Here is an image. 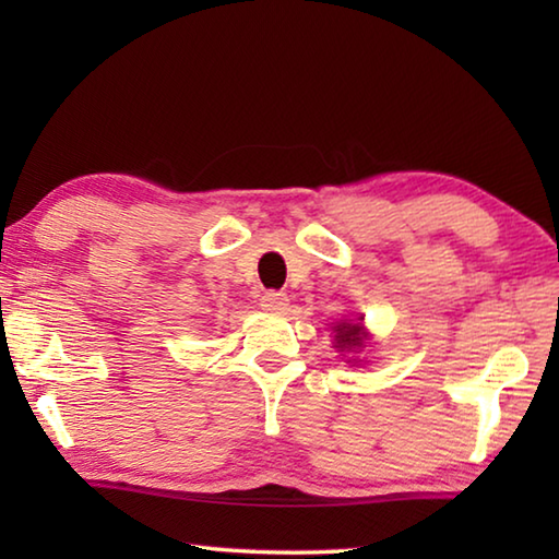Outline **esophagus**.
Segmentation results:
<instances>
[{
  "label": "esophagus",
  "instance_id": "obj_1",
  "mask_svg": "<svg viewBox=\"0 0 559 559\" xmlns=\"http://www.w3.org/2000/svg\"><path fill=\"white\" fill-rule=\"evenodd\" d=\"M288 306V296L281 290H266L261 296V308L269 310V313H283Z\"/></svg>",
  "mask_w": 559,
  "mask_h": 559
}]
</instances>
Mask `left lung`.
I'll list each match as a JSON object with an SVG mask.
<instances>
[{
  "mask_svg": "<svg viewBox=\"0 0 559 559\" xmlns=\"http://www.w3.org/2000/svg\"><path fill=\"white\" fill-rule=\"evenodd\" d=\"M362 316L357 320H340V323L333 328L335 333V347L337 353H347V355H355L359 349L367 347V330L362 325ZM347 362H353V359H347ZM357 362V359H355Z\"/></svg>",
  "mask_w": 559,
  "mask_h": 559,
  "instance_id": "8db88e82",
  "label": "left lung"
}]
</instances>
